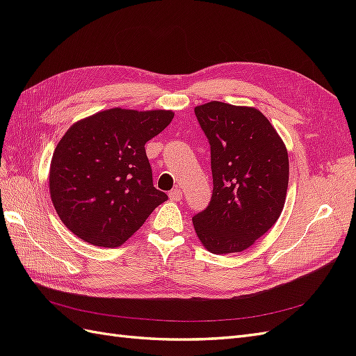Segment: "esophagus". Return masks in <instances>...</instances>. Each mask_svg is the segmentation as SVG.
<instances>
[{
    "label": "esophagus",
    "mask_w": 356,
    "mask_h": 356,
    "mask_svg": "<svg viewBox=\"0 0 356 356\" xmlns=\"http://www.w3.org/2000/svg\"><path fill=\"white\" fill-rule=\"evenodd\" d=\"M169 199L174 200V202H179V200L182 199V190H181L179 187L172 188V190L169 191Z\"/></svg>",
    "instance_id": "34e87169"
}]
</instances>
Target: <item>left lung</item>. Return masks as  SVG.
<instances>
[{
	"instance_id": "left-lung-1",
	"label": "left lung",
	"mask_w": 356,
	"mask_h": 356,
	"mask_svg": "<svg viewBox=\"0 0 356 356\" xmlns=\"http://www.w3.org/2000/svg\"><path fill=\"white\" fill-rule=\"evenodd\" d=\"M195 113L211 145L213 190L193 225L209 252H242L273 227L284 209L286 147L254 106L211 101Z\"/></svg>"
}]
</instances>
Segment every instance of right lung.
I'll return each mask as SVG.
<instances>
[{
    "label": "right lung",
    "instance_id": "obj_1",
    "mask_svg": "<svg viewBox=\"0 0 356 356\" xmlns=\"http://www.w3.org/2000/svg\"><path fill=\"white\" fill-rule=\"evenodd\" d=\"M170 110L111 108L74 123L51 157L50 197L60 221L95 246L117 248L168 200L153 186L145 144Z\"/></svg>",
    "mask_w": 356,
    "mask_h": 356
}]
</instances>
